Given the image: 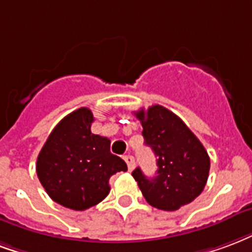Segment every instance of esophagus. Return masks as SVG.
Here are the masks:
<instances>
[{
  "label": "esophagus",
  "mask_w": 252,
  "mask_h": 252,
  "mask_svg": "<svg viewBox=\"0 0 252 252\" xmlns=\"http://www.w3.org/2000/svg\"><path fill=\"white\" fill-rule=\"evenodd\" d=\"M124 160H126V165H128V169H129V171H132V169L135 168V159H133V156L126 155V156H124Z\"/></svg>",
  "instance_id": "34e87169"
}]
</instances>
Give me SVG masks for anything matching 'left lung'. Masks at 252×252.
<instances>
[{"instance_id":"8db88e82","label":"left lung","mask_w":252,"mask_h":252,"mask_svg":"<svg viewBox=\"0 0 252 252\" xmlns=\"http://www.w3.org/2000/svg\"><path fill=\"white\" fill-rule=\"evenodd\" d=\"M135 115L141 121L145 144L156 156L158 171L155 178H147L136 168L132 176L151 206L176 211L204 189L210 156L184 121L167 108L156 104Z\"/></svg>"}]
</instances>
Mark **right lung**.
<instances>
[{"instance_id":"1","label":"right lung","mask_w":252,"mask_h":252,"mask_svg":"<svg viewBox=\"0 0 252 252\" xmlns=\"http://www.w3.org/2000/svg\"><path fill=\"white\" fill-rule=\"evenodd\" d=\"M93 113L80 108L65 116L37 158V176L52 200L84 211L104 200L109 179L126 171L124 160L111 154V140L91 132Z\"/></svg>"}]
</instances>
